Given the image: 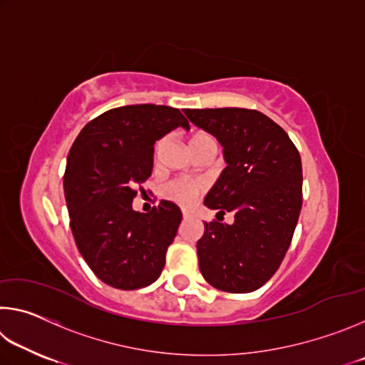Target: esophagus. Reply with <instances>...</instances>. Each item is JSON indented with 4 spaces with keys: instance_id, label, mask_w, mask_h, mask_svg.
I'll list each match as a JSON object with an SVG mask.
<instances>
[{
    "instance_id": "esophagus-1",
    "label": "esophagus",
    "mask_w": 365,
    "mask_h": 365,
    "mask_svg": "<svg viewBox=\"0 0 365 365\" xmlns=\"http://www.w3.org/2000/svg\"><path fill=\"white\" fill-rule=\"evenodd\" d=\"M182 215H183V219H188V217H191V215H193V212L188 211V209H182Z\"/></svg>"
}]
</instances>
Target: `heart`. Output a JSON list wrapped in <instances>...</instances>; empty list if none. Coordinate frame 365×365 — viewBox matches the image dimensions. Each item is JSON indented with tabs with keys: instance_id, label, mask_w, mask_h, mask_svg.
<instances>
[{
	"instance_id": "b5f03b06",
	"label": "heart",
	"mask_w": 365,
	"mask_h": 365,
	"mask_svg": "<svg viewBox=\"0 0 365 365\" xmlns=\"http://www.w3.org/2000/svg\"><path fill=\"white\" fill-rule=\"evenodd\" d=\"M206 145H214L215 146V140L209 133L197 132L190 138L191 151L196 150V148H201V146H206ZM160 146H163V141H159V143L156 145V154L159 153ZM201 191H202L201 183L182 180V178H178V180H172V182L165 185L163 193H164L165 197H168V200L175 201V202H178V205L188 206L196 200L197 196L201 195Z\"/></svg>"
}]
</instances>
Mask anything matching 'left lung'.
<instances>
[{
	"label": "left lung",
	"instance_id": "1",
	"mask_svg": "<svg viewBox=\"0 0 365 365\" xmlns=\"http://www.w3.org/2000/svg\"><path fill=\"white\" fill-rule=\"evenodd\" d=\"M224 146L227 168L205 197L233 224L206 222L196 245L209 285L228 293L261 288L285 257L302 206L301 156L288 133L255 109H187Z\"/></svg>",
	"mask_w": 365,
	"mask_h": 365
}]
</instances>
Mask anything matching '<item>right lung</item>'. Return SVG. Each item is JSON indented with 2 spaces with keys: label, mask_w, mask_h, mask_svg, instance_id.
Masks as SVG:
<instances>
[{
  "label": "right lung",
  "mask_w": 365,
  "mask_h": 365,
  "mask_svg": "<svg viewBox=\"0 0 365 365\" xmlns=\"http://www.w3.org/2000/svg\"><path fill=\"white\" fill-rule=\"evenodd\" d=\"M177 127L190 128L180 110L132 104L86 123L67 156L64 195L73 240L101 282L137 289L159 279L182 211L160 201L133 211L137 185L153 172L154 143Z\"/></svg>",
  "instance_id": "1"
}]
</instances>
